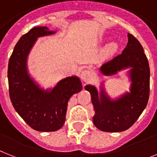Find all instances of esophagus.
<instances>
[{"instance_id": "34e87169", "label": "esophagus", "mask_w": 157, "mask_h": 157, "mask_svg": "<svg viewBox=\"0 0 157 157\" xmlns=\"http://www.w3.org/2000/svg\"><path fill=\"white\" fill-rule=\"evenodd\" d=\"M91 72L89 71V70H84L81 72V78L83 81H85V82H87L91 79Z\"/></svg>"}]
</instances>
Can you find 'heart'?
<instances>
[{
    "label": "heart",
    "mask_w": 157,
    "mask_h": 157,
    "mask_svg": "<svg viewBox=\"0 0 157 157\" xmlns=\"http://www.w3.org/2000/svg\"><path fill=\"white\" fill-rule=\"evenodd\" d=\"M118 44L115 43H112L106 47L105 48V54L113 55L118 51Z\"/></svg>",
    "instance_id": "1"
}]
</instances>
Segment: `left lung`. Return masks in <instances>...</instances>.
Here are the masks:
<instances>
[{"instance_id":"obj_1","label":"left lung","mask_w":157,"mask_h":157,"mask_svg":"<svg viewBox=\"0 0 157 157\" xmlns=\"http://www.w3.org/2000/svg\"><path fill=\"white\" fill-rule=\"evenodd\" d=\"M128 43L122 54L103 63L99 71L104 76L117 74L129 68L127 75L131 81L130 91L115 99L106 94L104 83L100 91L94 85H85L91 94L95 114L93 121L98 129L106 132H120L132 127L142 114L148 101L150 68L147 56L140 43L127 34Z\"/></svg>"}]
</instances>
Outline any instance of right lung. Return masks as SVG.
Wrapping results in <instances>:
<instances>
[{"label": "right lung", "instance_id": "obj_1", "mask_svg": "<svg viewBox=\"0 0 157 157\" xmlns=\"http://www.w3.org/2000/svg\"><path fill=\"white\" fill-rule=\"evenodd\" d=\"M56 33L47 26H35L19 39L8 66L9 91L17 114L38 132H56L65 122L70 98L82 90L78 76H67L44 90L29 74L28 56L37 39Z\"/></svg>", "mask_w": 157, "mask_h": 157}]
</instances>
